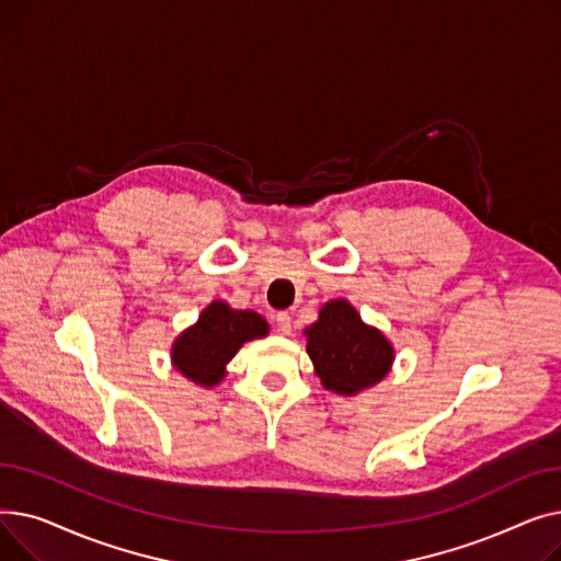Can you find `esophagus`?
<instances>
[{
    "instance_id": "esophagus-1",
    "label": "esophagus",
    "mask_w": 561,
    "mask_h": 561,
    "mask_svg": "<svg viewBox=\"0 0 561 561\" xmlns=\"http://www.w3.org/2000/svg\"><path fill=\"white\" fill-rule=\"evenodd\" d=\"M275 320H277V330H279L282 334H290V313L279 311Z\"/></svg>"
}]
</instances>
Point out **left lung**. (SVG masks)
Instances as JSON below:
<instances>
[{"label":"left lung","mask_w":561,"mask_h":561,"mask_svg":"<svg viewBox=\"0 0 561 561\" xmlns=\"http://www.w3.org/2000/svg\"><path fill=\"white\" fill-rule=\"evenodd\" d=\"M305 334L320 385L339 396H357L375 387L396 359L391 341L366 325L347 300L328 302Z\"/></svg>","instance_id":"8db88e82"}]
</instances>
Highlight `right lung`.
Segmentation results:
<instances>
[{
	"label": "right lung",
	"mask_w": 561,
	"mask_h": 561,
	"mask_svg": "<svg viewBox=\"0 0 561 561\" xmlns=\"http://www.w3.org/2000/svg\"><path fill=\"white\" fill-rule=\"evenodd\" d=\"M268 334V322L256 311L231 309L225 300L206 307L193 328L172 343V366L199 387L220 385L227 364L243 343Z\"/></svg>",
	"instance_id": "1"
}]
</instances>
